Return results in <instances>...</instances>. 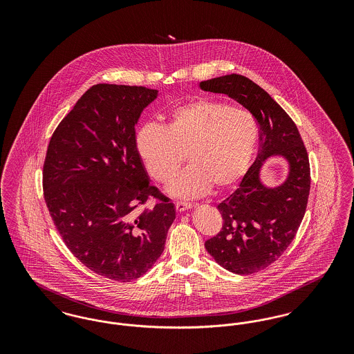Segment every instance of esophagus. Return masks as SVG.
Instances as JSON below:
<instances>
[{
	"label": "esophagus",
	"mask_w": 354,
	"mask_h": 354,
	"mask_svg": "<svg viewBox=\"0 0 354 354\" xmlns=\"http://www.w3.org/2000/svg\"><path fill=\"white\" fill-rule=\"evenodd\" d=\"M175 207H176V211H178V212H185V211H188V209L192 208V204H189V203L178 202L175 204Z\"/></svg>",
	"instance_id": "obj_1"
}]
</instances>
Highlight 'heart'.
Segmentation results:
<instances>
[{
    "label": "heart",
    "mask_w": 354,
    "mask_h": 354,
    "mask_svg": "<svg viewBox=\"0 0 354 354\" xmlns=\"http://www.w3.org/2000/svg\"><path fill=\"white\" fill-rule=\"evenodd\" d=\"M260 127L247 110L224 102L199 100L174 109L165 129L142 126L135 146L152 179L169 183L187 159L191 163L169 185L180 199L231 188L244 176L259 146Z\"/></svg>",
    "instance_id": "b5f03b06"
}]
</instances>
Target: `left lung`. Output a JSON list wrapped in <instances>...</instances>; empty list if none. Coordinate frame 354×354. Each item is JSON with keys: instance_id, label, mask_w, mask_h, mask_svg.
I'll list each match as a JSON object with an SVG mask.
<instances>
[{"instance_id": "1", "label": "left lung", "mask_w": 354, "mask_h": 354, "mask_svg": "<svg viewBox=\"0 0 354 354\" xmlns=\"http://www.w3.org/2000/svg\"><path fill=\"white\" fill-rule=\"evenodd\" d=\"M199 87L239 102L260 127L256 160L235 191L218 205L221 231L204 244L224 270L251 274L276 261L296 236L310 188L308 153L293 120L250 78L230 74L203 81ZM270 157L287 163L286 179L280 185L261 180L262 167Z\"/></svg>"}]
</instances>
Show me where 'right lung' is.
<instances>
[{
	"label": "right lung",
	"instance_id": "right-lung-1",
	"mask_svg": "<svg viewBox=\"0 0 354 354\" xmlns=\"http://www.w3.org/2000/svg\"><path fill=\"white\" fill-rule=\"evenodd\" d=\"M158 95L143 86L90 87L58 124L45 159V202L62 240L84 267L115 281L151 270L176 218L135 146V126ZM150 196L157 204L138 212Z\"/></svg>",
	"mask_w": 354,
	"mask_h": 354
}]
</instances>
